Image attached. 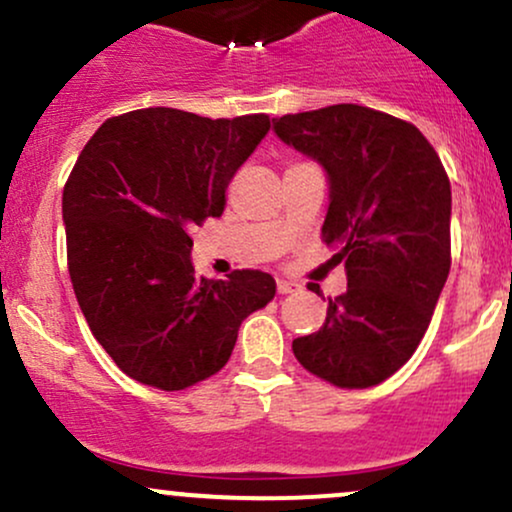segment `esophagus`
<instances>
[{
  "label": "esophagus",
  "mask_w": 512,
  "mask_h": 512,
  "mask_svg": "<svg viewBox=\"0 0 512 512\" xmlns=\"http://www.w3.org/2000/svg\"><path fill=\"white\" fill-rule=\"evenodd\" d=\"M276 291H279L281 296H289V293H298V291H301V286H298L296 281L279 279V281H276Z\"/></svg>",
  "instance_id": "esophagus-1"
}]
</instances>
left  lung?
<instances>
[{
	"label": "left lung",
	"mask_w": 512,
	"mask_h": 512,
	"mask_svg": "<svg viewBox=\"0 0 512 512\" xmlns=\"http://www.w3.org/2000/svg\"><path fill=\"white\" fill-rule=\"evenodd\" d=\"M272 122L281 142L325 168L322 240L346 269V293L330 298L320 330L293 339V354L346 390L383 383L424 339L448 279V173L411 122L363 105Z\"/></svg>",
	"instance_id": "left-lung-1"
}]
</instances>
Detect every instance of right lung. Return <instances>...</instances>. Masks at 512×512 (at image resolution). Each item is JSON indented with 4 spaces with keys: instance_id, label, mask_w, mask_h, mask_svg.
Wrapping results in <instances>:
<instances>
[{
    "instance_id": "right-lung-1",
    "label": "right lung",
    "mask_w": 512,
    "mask_h": 512,
    "mask_svg": "<svg viewBox=\"0 0 512 512\" xmlns=\"http://www.w3.org/2000/svg\"><path fill=\"white\" fill-rule=\"evenodd\" d=\"M267 115L211 120L144 108L105 120L62 192L67 262L88 327L122 373L185 390L226 366L240 322L274 298L260 269L195 274L190 231L221 216L226 187Z\"/></svg>"
}]
</instances>
